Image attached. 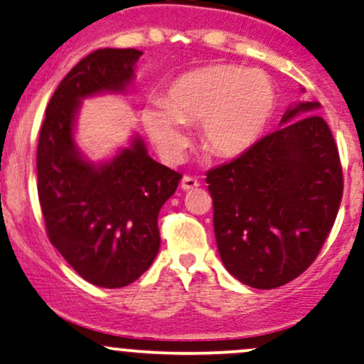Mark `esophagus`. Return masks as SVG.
Returning <instances> with one entry per match:
<instances>
[{"instance_id":"obj_1","label":"esophagus","mask_w":364,"mask_h":364,"mask_svg":"<svg viewBox=\"0 0 364 364\" xmlns=\"http://www.w3.org/2000/svg\"><path fill=\"white\" fill-rule=\"evenodd\" d=\"M198 185H200V183H198L195 178H192V176H185V178L181 179V188L185 190V192H188V190L197 188Z\"/></svg>"}]
</instances>
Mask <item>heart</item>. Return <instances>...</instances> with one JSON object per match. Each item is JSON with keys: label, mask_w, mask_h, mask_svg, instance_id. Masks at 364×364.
I'll return each instance as SVG.
<instances>
[{"label": "heart", "mask_w": 364, "mask_h": 364, "mask_svg": "<svg viewBox=\"0 0 364 364\" xmlns=\"http://www.w3.org/2000/svg\"><path fill=\"white\" fill-rule=\"evenodd\" d=\"M162 106H146L141 122L162 159L178 164L188 146L183 125L198 124L204 148L221 159L242 155L265 132L275 112V89L259 70L211 64L169 83Z\"/></svg>", "instance_id": "1"}]
</instances>
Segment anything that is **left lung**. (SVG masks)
Wrapping results in <instances>:
<instances>
[{
  "label": "left lung",
  "instance_id": "1",
  "mask_svg": "<svg viewBox=\"0 0 364 364\" xmlns=\"http://www.w3.org/2000/svg\"><path fill=\"white\" fill-rule=\"evenodd\" d=\"M319 108L296 102L282 127L208 172L221 262L251 288H279L305 272L335 223L342 166Z\"/></svg>",
  "mask_w": 364,
  "mask_h": 364
}]
</instances>
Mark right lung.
I'll return each instance as SVG.
<instances>
[{"mask_svg": "<svg viewBox=\"0 0 364 364\" xmlns=\"http://www.w3.org/2000/svg\"><path fill=\"white\" fill-rule=\"evenodd\" d=\"M141 55L101 48L80 60L53 92L38 139V197L48 239L76 274L101 288H124L150 269L160 247V208L181 179L148 155L139 136L101 164L75 143L82 99L127 90Z\"/></svg>", "mask_w": 364, "mask_h": 364, "instance_id": "add662e5", "label": "right lung"}]
</instances>
